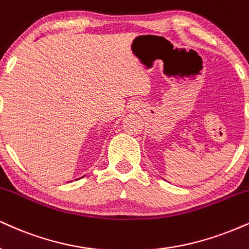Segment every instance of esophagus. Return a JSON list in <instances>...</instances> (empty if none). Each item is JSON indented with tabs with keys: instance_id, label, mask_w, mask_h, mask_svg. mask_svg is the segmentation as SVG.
<instances>
[{
	"instance_id": "esophagus-1",
	"label": "esophagus",
	"mask_w": 249,
	"mask_h": 249,
	"mask_svg": "<svg viewBox=\"0 0 249 249\" xmlns=\"http://www.w3.org/2000/svg\"><path fill=\"white\" fill-rule=\"evenodd\" d=\"M140 107H142V103L137 100L131 101L130 103H128V110H130V111H136V110H139Z\"/></svg>"
}]
</instances>
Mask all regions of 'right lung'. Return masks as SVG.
I'll return each instance as SVG.
<instances>
[{"mask_svg":"<svg viewBox=\"0 0 249 249\" xmlns=\"http://www.w3.org/2000/svg\"><path fill=\"white\" fill-rule=\"evenodd\" d=\"M82 178H83V176H82ZM80 178H77V179H80Z\"/></svg>","mask_w":249,"mask_h":249,"instance_id":"add662e5","label":"right lung"}]
</instances>
